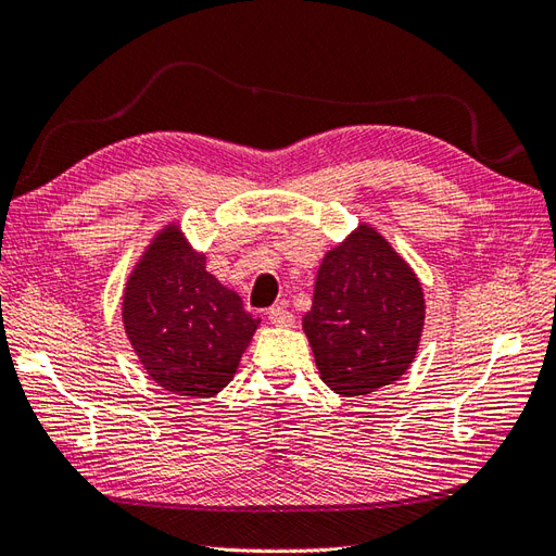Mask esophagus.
Returning a JSON list of instances; mask_svg holds the SVG:
<instances>
[{
    "label": "esophagus",
    "mask_w": 556,
    "mask_h": 556,
    "mask_svg": "<svg viewBox=\"0 0 556 556\" xmlns=\"http://www.w3.org/2000/svg\"><path fill=\"white\" fill-rule=\"evenodd\" d=\"M267 320L277 327H291L293 325V315L285 308V305H275V308L267 311Z\"/></svg>",
    "instance_id": "34e87169"
}]
</instances>
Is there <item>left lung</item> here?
<instances>
[{
	"mask_svg": "<svg viewBox=\"0 0 556 556\" xmlns=\"http://www.w3.org/2000/svg\"><path fill=\"white\" fill-rule=\"evenodd\" d=\"M422 320V289L413 269L375 229L358 227L325 255L303 329L323 382L361 396L408 370Z\"/></svg>",
	"mask_w": 556,
	"mask_h": 556,
	"instance_id": "8db88e82",
	"label": "left lung"
}]
</instances>
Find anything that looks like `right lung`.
I'll return each instance as SVG.
<instances>
[{"mask_svg":"<svg viewBox=\"0 0 556 556\" xmlns=\"http://www.w3.org/2000/svg\"><path fill=\"white\" fill-rule=\"evenodd\" d=\"M124 327L148 375L167 392L205 399L231 382L260 320L222 287L176 227L164 229L128 277Z\"/></svg>","mask_w":556,"mask_h":556,"instance_id":"1","label":"right lung"}]
</instances>
